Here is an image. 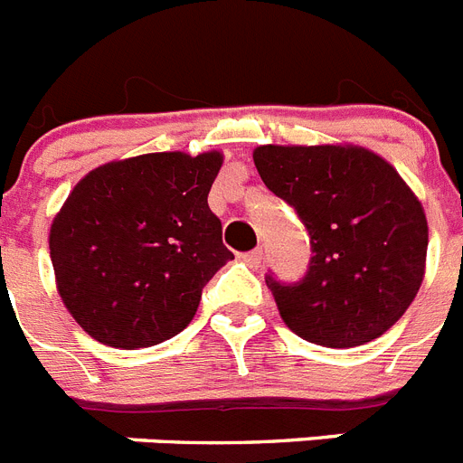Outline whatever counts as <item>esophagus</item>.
Masks as SVG:
<instances>
[{"mask_svg": "<svg viewBox=\"0 0 463 463\" xmlns=\"http://www.w3.org/2000/svg\"><path fill=\"white\" fill-rule=\"evenodd\" d=\"M241 260H243L245 264H250L252 269H257V267H261V260H264V252H261V248H257V250L243 252V255H241Z\"/></svg>", "mask_w": 463, "mask_h": 463, "instance_id": "esophagus-1", "label": "esophagus"}]
</instances>
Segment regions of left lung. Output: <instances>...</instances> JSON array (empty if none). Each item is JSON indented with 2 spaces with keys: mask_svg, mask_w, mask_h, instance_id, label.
<instances>
[{
  "mask_svg": "<svg viewBox=\"0 0 463 463\" xmlns=\"http://www.w3.org/2000/svg\"><path fill=\"white\" fill-rule=\"evenodd\" d=\"M252 159L310 236L301 280L267 276L285 325L326 347L383 336L422 285L429 229L420 199L390 162L359 146H260Z\"/></svg>",
  "mask_w": 463,
  "mask_h": 463,
  "instance_id": "1",
  "label": "left lung"
}]
</instances>
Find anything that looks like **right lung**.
I'll return each mask as SVG.
<instances>
[{
	"label": "right lung",
	"instance_id": "add662e5",
	"mask_svg": "<svg viewBox=\"0 0 463 463\" xmlns=\"http://www.w3.org/2000/svg\"><path fill=\"white\" fill-rule=\"evenodd\" d=\"M220 153H150L90 171L51 227L64 306L94 341L134 350L185 329L234 260L208 192Z\"/></svg>",
	"mask_w": 463,
	"mask_h": 463
}]
</instances>
